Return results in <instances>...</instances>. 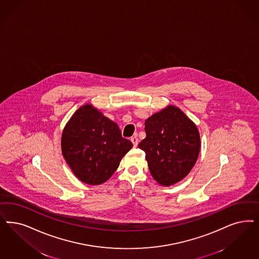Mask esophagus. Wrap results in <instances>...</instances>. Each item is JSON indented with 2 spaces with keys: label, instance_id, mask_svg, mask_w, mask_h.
I'll return each instance as SVG.
<instances>
[{
  "label": "esophagus",
  "instance_id": "esophagus-1",
  "mask_svg": "<svg viewBox=\"0 0 259 259\" xmlns=\"http://www.w3.org/2000/svg\"><path fill=\"white\" fill-rule=\"evenodd\" d=\"M131 142H132L133 145L136 147V146L138 145V143H139V139H138L137 137H132V138H131Z\"/></svg>",
  "mask_w": 259,
  "mask_h": 259
}]
</instances>
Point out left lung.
I'll use <instances>...</instances> for the list:
<instances>
[{
    "label": "left lung",
    "mask_w": 259,
    "mask_h": 259,
    "mask_svg": "<svg viewBox=\"0 0 259 259\" xmlns=\"http://www.w3.org/2000/svg\"><path fill=\"white\" fill-rule=\"evenodd\" d=\"M146 138L139 143L153 178L161 186H171L185 178L200 151L196 125L178 107L168 106L145 121Z\"/></svg>",
    "instance_id": "8db88e82"
}]
</instances>
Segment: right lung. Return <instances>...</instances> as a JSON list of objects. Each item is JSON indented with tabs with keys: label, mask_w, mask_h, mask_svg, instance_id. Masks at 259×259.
<instances>
[{
	"label": "right lung",
	"mask_w": 259,
	"mask_h": 259,
	"mask_svg": "<svg viewBox=\"0 0 259 259\" xmlns=\"http://www.w3.org/2000/svg\"><path fill=\"white\" fill-rule=\"evenodd\" d=\"M132 146L117 124L89 104L71 116L61 140L67 163L77 178L89 185L106 182Z\"/></svg>",
	"instance_id": "right-lung-1"
}]
</instances>
